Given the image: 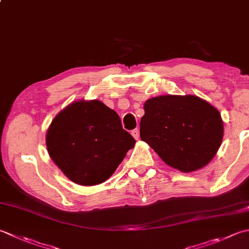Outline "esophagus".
<instances>
[{
  "label": "esophagus",
  "instance_id": "obj_1",
  "mask_svg": "<svg viewBox=\"0 0 249 249\" xmlns=\"http://www.w3.org/2000/svg\"><path fill=\"white\" fill-rule=\"evenodd\" d=\"M131 135H133V137L137 140L139 138V129L138 128H135L131 130Z\"/></svg>",
  "mask_w": 249,
  "mask_h": 249
}]
</instances>
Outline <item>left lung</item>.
<instances>
[{
  "instance_id": "1",
  "label": "left lung",
  "mask_w": 249,
  "mask_h": 249,
  "mask_svg": "<svg viewBox=\"0 0 249 249\" xmlns=\"http://www.w3.org/2000/svg\"><path fill=\"white\" fill-rule=\"evenodd\" d=\"M140 138L165 163L182 173L205 166L220 147L219 111L197 96L166 95L144 102Z\"/></svg>"
}]
</instances>
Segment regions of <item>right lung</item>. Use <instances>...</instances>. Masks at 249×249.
I'll list each match as a JSON object with an SVG mask.
<instances>
[{
  "instance_id": "right-lung-1",
  "label": "right lung",
  "mask_w": 249,
  "mask_h": 249,
  "mask_svg": "<svg viewBox=\"0 0 249 249\" xmlns=\"http://www.w3.org/2000/svg\"><path fill=\"white\" fill-rule=\"evenodd\" d=\"M135 143L119 114L99 100L72 102L55 116L46 134L53 163L81 186L109 179Z\"/></svg>"
}]
</instances>
